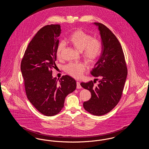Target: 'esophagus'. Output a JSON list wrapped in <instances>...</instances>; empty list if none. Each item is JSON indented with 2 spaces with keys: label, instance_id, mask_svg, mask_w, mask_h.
<instances>
[{
  "label": "esophagus",
  "instance_id": "esophagus-1",
  "mask_svg": "<svg viewBox=\"0 0 149 149\" xmlns=\"http://www.w3.org/2000/svg\"><path fill=\"white\" fill-rule=\"evenodd\" d=\"M77 89H80L81 88V86L79 81L77 82Z\"/></svg>",
  "mask_w": 149,
  "mask_h": 149
}]
</instances>
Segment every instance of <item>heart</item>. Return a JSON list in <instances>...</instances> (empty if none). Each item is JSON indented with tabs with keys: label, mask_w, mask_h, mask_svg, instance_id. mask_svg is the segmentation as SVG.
<instances>
[{
	"label": "heart",
	"mask_w": 149,
	"mask_h": 149,
	"mask_svg": "<svg viewBox=\"0 0 149 149\" xmlns=\"http://www.w3.org/2000/svg\"><path fill=\"white\" fill-rule=\"evenodd\" d=\"M68 41L77 50L82 51L83 56L85 61L90 64L97 61L101 55L102 45L101 41L82 29H79L74 31L69 36ZM64 44L58 43L57 47L56 55L58 58L61 57L64 50ZM85 67L81 63H70L65 66V71L74 78H80L85 71Z\"/></svg>",
	"instance_id": "heart-1"
}]
</instances>
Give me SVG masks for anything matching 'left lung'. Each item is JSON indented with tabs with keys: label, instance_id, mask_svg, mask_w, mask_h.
Wrapping results in <instances>:
<instances>
[{
	"label": "left lung",
	"instance_id": "left-lung-1",
	"mask_svg": "<svg viewBox=\"0 0 149 149\" xmlns=\"http://www.w3.org/2000/svg\"><path fill=\"white\" fill-rule=\"evenodd\" d=\"M98 26L102 38V51L99 60L91 71L100 79L95 85L90 81L80 85L91 93V98L83 103L85 111L95 116H102L112 110L122 95L127 75V68L120 43L112 32L104 24ZM97 80L98 79H96Z\"/></svg>",
	"mask_w": 149,
	"mask_h": 149
}]
</instances>
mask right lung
<instances>
[{"label":"right lung","mask_w":149,"mask_h":149,"mask_svg":"<svg viewBox=\"0 0 149 149\" xmlns=\"http://www.w3.org/2000/svg\"><path fill=\"white\" fill-rule=\"evenodd\" d=\"M61 31L60 24L40 29L29 43L21 64L27 98L46 116L58 113L64 107L66 97L77 86L75 80L68 75H63L58 82L52 77Z\"/></svg>","instance_id":"right-lung-1"}]
</instances>
